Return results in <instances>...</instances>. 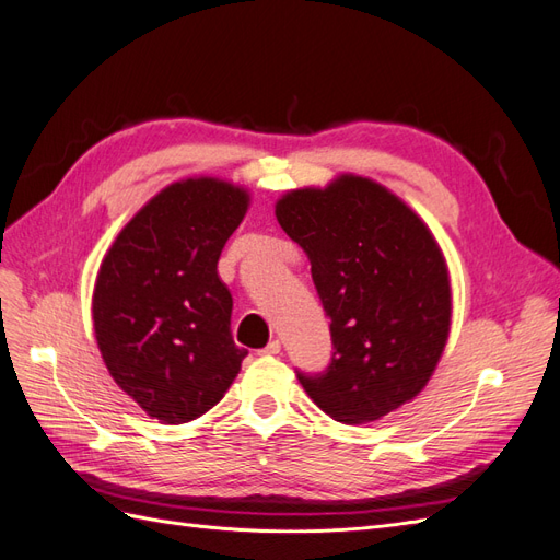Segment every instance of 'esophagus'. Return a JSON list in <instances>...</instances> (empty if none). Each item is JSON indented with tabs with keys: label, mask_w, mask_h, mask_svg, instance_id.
<instances>
[{
	"label": "esophagus",
	"mask_w": 560,
	"mask_h": 560,
	"mask_svg": "<svg viewBox=\"0 0 560 560\" xmlns=\"http://www.w3.org/2000/svg\"><path fill=\"white\" fill-rule=\"evenodd\" d=\"M280 352V341L278 338H270V341L266 343V348L259 350V354H278Z\"/></svg>",
	"instance_id": "obj_1"
}]
</instances>
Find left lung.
I'll use <instances>...</instances> for the list:
<instances>
[{"label":"left lung","mask_w":560,"mask_h":560,"mask_svg":"<svg viewBox=\"0 0 560 560\" xmlns=\"http://www.w3.org/2000/svg\"><path fill=\"white\" fill-rule=\"evenodd\" d=\"M276 217L308 254L331 319L329 366L315 376L296 371L308 397L348 425L411 401L451 331L448 268L432 231L401 198L358 175L287 191Z\"/></svg>","instance_id":"left-lung-1"}]
</instances>
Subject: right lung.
<instances>
[{"mask_svg":"<svg viewBox=\"0 0 560 560\" xmlns=\"http://www.w3.org/2000/svg\"><path fill=\"white\" fill-rule=\"evenodd\" d=\"M247 208L243 186L175 182L130 219L100 264L97 348L116 385L165 425L210 411L247 354L233 343V299L217 273Z\"/></svg>","mask_w":560,"mask_h":560,"instance_id":"right-lung-1","label":"right lung"}]
</instances>
